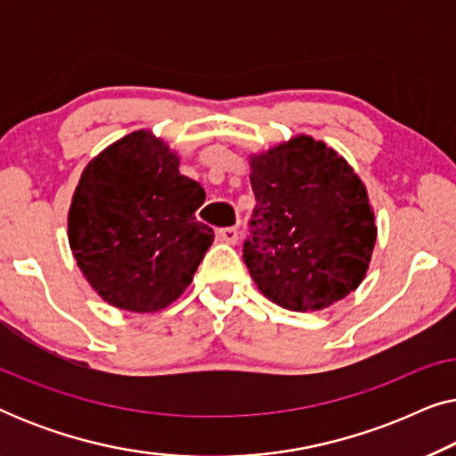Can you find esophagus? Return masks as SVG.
I'll return each mask as SVG.
<instances>
[{
	"mask_svg": "<svg viewBox=\"0 0 456 456\" xmlns=\"http://www.w3.org/2000/svg\"><path fill=\"white\" fill-rule=\"evenodd\" d=\"M239 236H240L239 228H222L220 230V239L224 242H228V245H236V242H239Z\"/></svg>",
	"mask_w": 456,
	"mask_h": 456,
	"instance_id": "obj_1",
	"label": "esophagus"
}]
</instances>
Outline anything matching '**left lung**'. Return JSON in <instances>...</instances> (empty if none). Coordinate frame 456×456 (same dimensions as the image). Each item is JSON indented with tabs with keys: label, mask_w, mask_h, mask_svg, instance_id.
<instances>
[{
	"label": "left lung",
	"mask_w": 456,
	"mask_h": 456,
	"mask_svg": "<svg viewBox=\"0 0 456 456\" xmlns=\"http://www.w3.org/2000/svg\"><path fill=\"white\" fill-rule=\"evenodd\" d=\"M255 192L242 257L261 295L290 311H320L363 282L376 214L348 161L309 134L248 155Z\"/></svg>",
	"instance_id": "obj_1"
}]
</instances>
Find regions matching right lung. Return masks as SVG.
I'll return each mask as SVG.
<instances>
[{"label": "right lung", "instance_id": "1", "mask_svg": "<svg viewBox=\"0 0 456 456\" xmlns=\"http://www.w3.org/2000/svg\"><path fill=\"white\" fill-rule=\"evenodd\" d=\"M151 130L95 155L68 211V242L91 289L111 307L153 314L189 289L214 230L197 222L203 186Z\"/></svg>", "mask_w": 456, "mask_h": 456}]
</instances>
